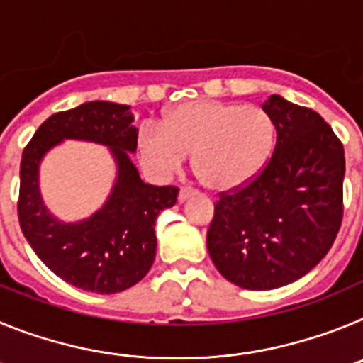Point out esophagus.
<instances>
[{"mask_svg":"<svg viewBox=\"0 0 363 363\" xmlns=\"http://www.w3.org/2000/svg\"><path fill=\"white\" fill-rule=\"evenodd\" d=\"M192 194H194V189L184 187V189H182V191H179L178 200H179V201H185V200H189V198H191Z\"/></svg>","mask_w":363,"mask_h":363,"instance_id":"esophagus-1","label":"esophagus"}]
</instances>
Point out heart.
Wrapping results in <instances>:
<instances>
[{"label":"heart","mask_w":363,"mask_h":363,"mask_svg":"<svg viewBox=\"0 0 363 363\" xmlns=\"http://www.w3.org/2000/svg\"><path fill=\"white\" fill-rule=\"evenodd\" d=\"M277 145V123L258 105L194 99L171 108L162 125L143 123L136 150L149 174L169 178L194 152V171L213 191L245 187Z\"/></svg>","instance_id":"1"}]
</instances>
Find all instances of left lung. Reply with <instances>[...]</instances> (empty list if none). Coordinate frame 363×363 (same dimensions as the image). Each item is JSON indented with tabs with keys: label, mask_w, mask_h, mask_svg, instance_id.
<instances>
[{
	"label": "left lung",
	"mask_w": 363,
	"mask_h": 363,
	"mask_svg": "<svg viewBox=\"0 0 363 363\" xmlns=\"http://www.w3.org/2000/svg\"><path fill=\"white\" fill-rule=\"evenodd\" d=\"M271 160L251 184L220 192L207 249L221 277L251 291L277 289L318 265L344 218V145L313 108L272 94Z\"/></svg>",
	"instance_id": "8db88e82"
}]
</instances>
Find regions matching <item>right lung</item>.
Here are the masks:
<instances>
[{"mask_svg": "<svg viewBox=\"0 0 363 363\" xmlns=\"http://www.w3.org/2000/svg\"><path fill=\"white\" fill-rule=\"evenodd\" d=\"M129 105L86 101L56 112L25 147L19 167L18 218L38 258L67 284L98 294L129 289L149 272L156 256V218L176 203L178 187L143 184L129 152L138 130ZM63 139L105 145L117 160V182L104 207L91 218L65 224L54 218L39 194V163Z\"/></svg>", "mask_w": 363, "mask_h": 363, "instance_id": "right-lung-1", "label": "right lung"}]
</instances>
